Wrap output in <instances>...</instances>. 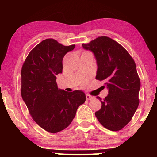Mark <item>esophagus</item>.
<instances>
[{"label": "esophagus", "instance_id": "obj_1", "mask_svg": "<svg viewBox=\"0 0 157 157\" xmlns=\"http://www.w3.org/2000/svg\"><path fill=\"white\" fill-rule=\"evenodd\" d=\"M93 98H94V97L91 96V95H90L89 94H86V100H91L93 99Z\"/></svg>", "mask_w": 157, "mask_h": 157}]
</instances>
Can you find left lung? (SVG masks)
I'll return each mask as SVG.
<instances>
[{
	"instance_id": "1",
	"label": "left lung",
	"mask_w": 157,
	"mask_h": 157,
	"mask_svg": "<svg viewBox=\"0 0 157 157\" xmlns=\"http://www.w3.org/2000/svg\"><path fill=\"white\" fill-rule=\"evenodd\" d=\"M82 47L94 53L98 66L95 79L105 80L109 91L104 100L96 98L102 107L95 115L105 128L121 130L139 107L140 82L136 63L129 52L109 37L99 36Z\"/></svg>"
}]
</instances>
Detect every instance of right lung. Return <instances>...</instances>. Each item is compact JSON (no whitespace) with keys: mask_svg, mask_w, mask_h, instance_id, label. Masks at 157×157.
Here are the masks:
<instances>
[{"mask_svg":"<svg viewBox=\"0 0 157 157\" xmlns=\"http://www.w3.org/2000/svg\"><path fill=\"white\" fill-rule=\"evenodd\" d=\"M74 48L45 39L31 50L21 69L23 100L36 123L50 133L66 129L86 100L82 91L66 92L58 89L56 82L63 57Z\"/></svg>","mask_w":157,"mask_h":157,"instance_id":"right-lung-1","label":"right lung"}]
</instances>
